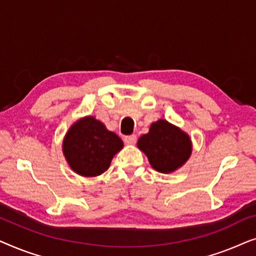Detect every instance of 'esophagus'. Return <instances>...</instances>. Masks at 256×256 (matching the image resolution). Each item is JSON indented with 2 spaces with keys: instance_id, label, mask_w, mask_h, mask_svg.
Segmentation results:
<instances>
[{
  "instance_id": "34e87169",
  "label": "esophagus",
  "mask_w": 256,
  "mask_h": 256,
  "mask_svg": "<svg viewBox=\"0 0 256 256\" xmlns=\"http://www.w3.org/2000/svg\"><path fill=\"white\" fill-rule=\"evenodd\" d=\"M136 140H138V138H136V135H128V136H124V143H126V144H128V146L135 144Z\"/></svg>"
}]
</instances>
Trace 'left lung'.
<instances>
[{
    "label": "left lung",
    "instance_id": "8db88e82",
    "mask_svg": "<svg viewBox=\"0 0 256 256\" xmlns=\"http://www.w3.org/2000/svg\"><path fill=\"white\" fill-rule=\"evenodd\" d=\"M138 146L148 157L150 166L162 174L174 172L192 152L191 140L186 132L166 120L154 122L148 134L138 138Z\"/></svg>",
    "mask_w": 256,
    "mask_h": 256
}]
</instances>
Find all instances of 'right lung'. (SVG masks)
<instances>
[{"instance_id": "obj_1", "label": "right lung", "mask_w": 256, "mask_h": 256, "mask_svg": "<svg viewBox=\"0 0 256 256\" xmlns=\"http://www.w3.org/2000/svg\"><path fill=\"white\" fill-rule=\"evenodd\" d=\"M124 142L94 116L80 118L71 126L62 141V152L68 166L85 177L99 176L110 166Z\"/></svg>"}]
</instances>
